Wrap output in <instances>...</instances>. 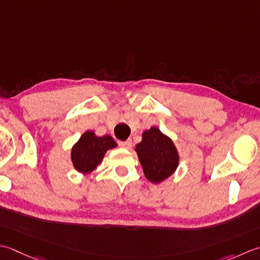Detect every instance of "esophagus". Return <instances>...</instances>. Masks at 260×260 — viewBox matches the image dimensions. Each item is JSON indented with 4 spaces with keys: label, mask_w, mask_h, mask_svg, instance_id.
<instances>
[{
    "label": "esophagus",
    "mask_w": 260,
    "mask_h": 260,
    "mask_svg": "<svg viewBox=\"0 0 260 260\" xmlns=\"http://www.w3.org/2000/svg\"><path fill=\"white\" fill-rule=\"evenodd\" d=\"M118 145H119V146H121V147H124V149H131V146H132V142H131V140H127V141H119V142H118Z\"/></svg>",
    "instance_id": "34e87169"
}]
</instances>
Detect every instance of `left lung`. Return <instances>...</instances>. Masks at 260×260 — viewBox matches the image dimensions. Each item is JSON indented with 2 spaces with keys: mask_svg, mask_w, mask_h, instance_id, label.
<instances>
[{
  "mask_svg": "<svg viewBox=\"0 0 260 260\" xmlns=\"http://www.w3.org/2000/svg\"><path fill=\"white\" fill-rule=\"evenodd\" d=\"M135 151L145 177L154 184L174 174L179 161L174 142L155 127L144 132L143 140L136 145Z\"/></svg>",
  "mask_w": 260,
  "mask_h": 260,
  "instance_id": "left-lung-1",
  "label": "left lung"
}]
</instances>
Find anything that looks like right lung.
<instances>
[{
  "label": "right lung",
  "mask_w": 260,
  "mask_h": 260,
  "mask_svg": "<svg viewBox=\"0 0 260 260\" xmlns=\"http://www.w3.org/2000/svg\"><path fill=\"white\" fill-rule=\"evenodd\" d=\"M117 144L109 135L98 137L93 132H85L72 149V161L74 168L80 172L88 174L94 170L105 153Z\"/></svg>",
  "instance_id": "add662e5"
}]
</instances>
